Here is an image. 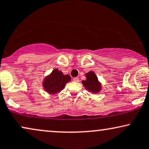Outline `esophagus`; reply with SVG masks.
I'll use <instances>...</instances> for the list:
<instances>
[{
	"instance_id": "obj_1",
	"label": "esophagus",
	"mask_w": 149,
	"mask_h": 149,
	"mask_svg": "<svg viewBox=\"0 0 149 149\" xmlns=\"http://www.w3.org/2000/svg\"><path fill=\"white\" fill-rule=\"evenodd\" d=\"M73 81L75 82H79V77H74V78H73Z\"/></svg>"
}]
</instances>
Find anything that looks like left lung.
<instances>
[{
  "label": "left lung",
  "mask_w": 149,
  "mask_h": 149,
  "mask_svg": "<svg viewBox=\"0 0 149 149\" xmlns=\"http://www.w3.org/2000/svg\"><path fill=\"white\" fill-rule=\"evenodd\" d=\"M86 80L83 81L82 84L86 90L92 93H97L101 89V85L98 82L95 73L90 71L86 74Z\"/></svg>",
  "instance_id": "8db88e82"
}]
</instances>
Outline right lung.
<instances>
[{
	"label": "right lung",
	"mask_w": 149,
	"mask_h": 149,
	"mask_svg": "<svg viewBox=\"0 0 149 149\" xmlns=\"http://www.w3.org/2000/svg\"><path fill=\"white\" fill-rule=\"evenodd\" d=\"M71 80L68 74L63 75L58 69H54L51 74L45 78L43 83L44 90L50 94H55L62 90L68 82Z\"/></svg>",
	"instance_id": "right-lung-1"
}]
</instances>
